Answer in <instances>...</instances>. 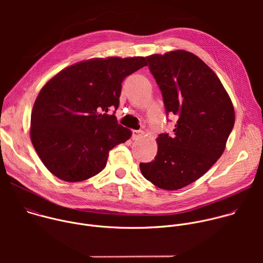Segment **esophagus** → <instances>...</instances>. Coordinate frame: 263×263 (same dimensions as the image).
Instances as JSON below:
<instances>
[{"label":"esophagus","instance_id":"esophagus-1","mask_svg":"<svg viewBox=\"0 0 263 263\" xmlns=\"http://www.w3.org/2000/svg\"><path fill=\"white\" fill-rule=\"evenodd\" d=\"M142 134H143L142 131H140V130H134V131L132 132V139H133V140H137V139H139V138L142 136Z\"/></svg>","mask_w":263,"mask_h":263}]
</instances>
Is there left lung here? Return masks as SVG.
<instances>
[{"label":"left lung","instance_id":"left-lung-1","mask_svg":"<svg viewBox=\"0 0 263 263\" xmlns=\"http://www.w3.org/2000/svg\"><path fill=\"white\" fill-rule=\"evenodd\" d=\"M146 60L165 114L177 122L172 134L158 135L155 159L139 167L159 189L177 191L202 177L221 156L234 126V108L214 71L193 53L178 50Z\"/></svg>","mask_w":263,"mask_h":263}]
</instances>
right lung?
Returning <instances> with one entry per match:
<instances>
[{"label": "right lung", "instance_id": "1", "mask_svg": "<svg viewBox=\"0 0 263 263\" xmlns=\"http://www.w3.org/2000/svg\"><path fill=\"white\" fill-rule=\"evenodd\" d=\"M145 65L143 57L90 59L64 68L42 88L30 136L54 176L67 182L91 178L106 166L110 149L130 138L115 114L122 82Z\"/></svg>", "mask_w": 263, "mask_h": 263}]
</instances>
